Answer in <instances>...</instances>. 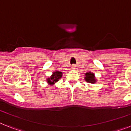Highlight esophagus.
<instances>
[{
	"instance_id": "esophagus-1",
	"label": "esophagus",
	"mask_w": 131,
	"mask_h": 131,
	"mask_svg": "<svg viewBox=\"0 0 131 131\" xmlns=\"http://www.w3.org/2000/svg\"><path fill=\"white\" fill-rule=\"evenodd\" d=\"M71 67H72V69H75L76 66H75V65H74V64H73V65H72Z\"/></svg>"
}]
</instances>
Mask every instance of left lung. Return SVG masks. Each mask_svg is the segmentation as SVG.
<instances>
[{
    "instance_id": "obj_1",
    "label": "left lung",
    "mask_w": 131,
    "mask_h": 131,
    "mask_svg": "<svg viewBox=\"0 0 131 131\" xmlns=\"http://www.w3.org/2000/svg\"><path fill=\"white\" fill-rule=\"evenodd\" d=\"M85 80L88 83H91V84H94L96 82V79L94 74L92 72H88L85 74Z\"/></svg>"
}]
</instances>
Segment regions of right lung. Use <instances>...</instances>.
Instances as JSON below:
<instances>
[{
    "instance_id": "right-lung-1",
    "label": "right lung",
    "mask_w": 131,
    "mask_h": 131,
    "mask_svg": "<svg viewBox=\"0 0 131 131\" xmlns=\"http://www.w3.org/2000/svg\"><path fill=\"white\" fill-rule=\"evenodd\" d=\"M62 72L56 71L53 72L52 75L49 78H47L46 80H47V84L49 85H51V86H53V84L56 83L62 78Z\"/></svg>"
}]
</instances>
